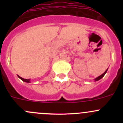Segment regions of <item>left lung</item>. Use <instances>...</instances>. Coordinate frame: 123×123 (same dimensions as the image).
Segmentation results:
<instances>
[{
  "label": "left lung",
  "instance_id": "1",
  "mask_svg": "<svg viewBox=\"0 0 123 123\" xmlns=\"http://www.w3.org/2000/svg\"><path fill=\"white\" fill-rule=\"evenodd\" d=\"M107 70H108V69H106V71H105V72H104V73H103L102 74V75H100V76H99V77H98L97 78H96V79H95V81H98V80H100V79H101L104 76V75H105V74H106V71H107Z\"/></svg>",
  "mask_w": 123,
  "mask_h": 123
}]
</instances>
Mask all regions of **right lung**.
Returning a JSON list of instances; mask_svg holds the SVG:
<instances>
[{"instance_id": "obj_1", "label": "right lung", "mask_w": 123, "mask_h": 123, "mask_svg": "<svg viewBox=\"0 0 123 123\" xmlns=\"http://www.w3.org/2000/svg\"><path fill=\"white\" fill-rule=\"evenodd\" d=\"M18 77L20 79H21L22 80L24 81H25V82H27V83H29L30 82V79H23V78L21 77H19V75H18Z\"/></svg>"}]
</instances>
